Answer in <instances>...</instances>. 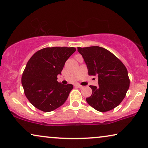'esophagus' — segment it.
Wrapping results in <instances>:
<instances>
[{"label": "esophagus", "mask_w": 148, "mask_h": 148, "mask_svg": "<svg viewBox=\"0 0 148 148\" xmlns=\"http://www.w3.org/2000/svg\"><path fill=\"white\" fill-rule=\"evenodd\" d=\"M74 86H76V87H78V88H84V86H82V85L79 84H76L74 85Z\"/></svg>", "instance_id": "34e87169"}]
</instances>
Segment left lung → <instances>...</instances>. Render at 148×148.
Returning <instances> with one entry per match:
<instances>
[{
  "mask_svg": "<svg viewBox=\"0 0 148 148\" xmlns=\"http://www.w3.org/2000/svg\"><path fill=\"white\" fill-rule=\"evenodd\" d=\"M90 76H96L99 86L90 85L92 93L86 98L89 105L100 112L115 109L121 103L130 87L127 70L109 50L99 46L78 47Z\"/></svg>",
  "mask_w": 148,
  "mask_h": 148,
  "instance_id": "left-lung-1",
  "label": "left lung"
}]
</instances>
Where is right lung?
I'll list each match as a JSON object with an SVG mask.
<instances>
[{
    "label": "right lung",
    "instance_id": "1",
    "mask_svg": "<svg viewBox=\"0 0 148 148\" xmlns=\"http://www.w3.org/2000/svg\"><path fill=\"white\" fill-rule=\"evenodd\" d=\"M75 51L73 47H45L35 52L29 60L21 83L26 97L35 108L50 112L67 100L73 85L58 82L57 76Z\"/></svg>",
    "mask_w": 148,
    "mask_h": 148
}]
</instances>
